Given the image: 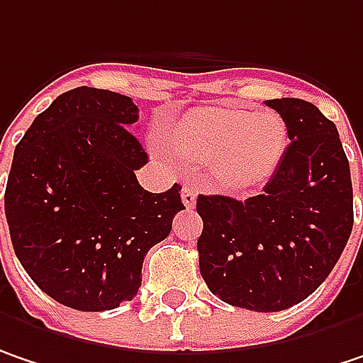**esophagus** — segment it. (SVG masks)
<instances>
[{
  "instance_id": "obj_1",
  "label": "esophagus",
  "mask_w": 363,
  "mask_h": 363,
  "mask_svg": "<svg viewBox=\"0 0 363 363\" xmlns=\"http://www.w3.org/2000/svg\"><path fill=\"white\" fill-rule=\"evenodd\" d=\"M182 203H184V207H193L195 201H197V191L191 186V184H184L182 186Z\"/></svg>"
}]
</instances>
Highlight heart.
I'll return each instance as SVG.
<instances>
[{"instance_id": "heart-1", "label": "heart", "mask_w": 363, "mask_h": 363, "mask_svg": "<svg viewBox=\"0 0 363 363\" xmlns=\"http://www.w3.org/2000/svg\"><path fill=\"white\" fill-rule=\"evenodd\" d=\"M288 127L277 113L238 106H199L186 113L170 143L186 158L211 162L218 181L246 193L265 184L286 156Z\"/></svg>"}]
</instances>
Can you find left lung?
<instances>
[{
  "mask_svg": "<svg viewBox=\"0 0 363 363\" xmlns=\"http://www.w3.org/2000/svg\"><path fill=\"white\" fill-rule=\"evenodd\" d=\"M265 104L286 121V156L257 197H197V250L213 296L277 312L306 300L337 265L353 228V189L333 121L300 98Z\"/></svg>",
  "mask_w": 363,
  "mask_h": 363,
  "instance_id": "1",
  "label": "left lung"
}]
</instances>
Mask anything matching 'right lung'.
I'll return each instance as SVG.
<instances>
[{
    "mask_svg": "<svg viewBox=\"0 0 363 363\" xmlns=\"http://www.w3.org/2000/svg\"><path fill=\"white\" fill-rule=\"evenodd\" d=\"M129 96L74 88L34 118L13 152L6 220L18 261L63 306L113 310L133 300L147 250L184 209L181 186L150 193L147 154Z\"/></svg>",
    "mask_w": 363,
    "mask_h": 363,
    "instance_id": "1",
    "label": "right lung"
}]
</instances>
